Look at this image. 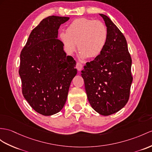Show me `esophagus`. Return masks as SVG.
<instances>
[{
    "instance_id": "1",
    "label": "esophagus",
    "mask_w": 152,
    "mask_h": 152,
    "mask_svg": "<svg viewBox=\"0 0 152 152\" xmlns=\"http://www.w3.org/2000/svg\"><path fill=\"white\" fill-rule=\"evenodd\" d=\"M83 66L82 64L80 63V62H77L76 68H77V70H78V71H81V70H82V69H83Z\"/></svg>"
}]
</instances>
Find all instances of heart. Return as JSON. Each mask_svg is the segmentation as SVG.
<instances>
[{
  "instance_id": "1",
  "label": "heart",
  "mask_w": 152,
  "mask_h": 152,
  "mask_svg": "<svg viewBox=\"0 0 152 152\" xmlns=\"http://www.w3.org/2000/svg\"><path fill=\"white\" fill-rule=\"evenodd\" d=\"M108 37V29L104 23L87 18L74 20L68 26L66 32L59 34L66 52L73 54L77 44L81 58L98 57L104 50Z\"/></svg>"
}]
</instances>
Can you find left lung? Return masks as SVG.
<instances>
[{
	"mask_svg": "<svg viewBox=\"0 0 152 152\" xmlns=\"http://www.w3.org/2000/svg\"><path fill=\"white\" fill-rule=\"evenodd\" d=\"M108 32L102 53L81 72L88 101L95 112L108 116L126 104L133 78L132 58L124 36L110 18L99 14Z\"/></svg>",
	"mask_w": 152,
	"mask_h": 152,
	"instance_id": "obj_1",
	"label": "left lung"
}]
</instances>
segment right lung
<instances>
[{"mask_svg": "<svg viewBox=\"0 0 152 152\" xmlns=\"http://www.w3.org/2000/svg\"><path fill=\"white\" fill-rule=\"evenodd\" d=\"M67 17L49 16L33 29L20 53L19 75L24 97L31 108L45 116L63 108L69 88L77 73L76 62L67 56L58 38Z\"/></svg>", "mask_w": 152, "mask_h": 152, "instance_id": "1", "label": "right lung"}]
</instances>
